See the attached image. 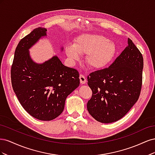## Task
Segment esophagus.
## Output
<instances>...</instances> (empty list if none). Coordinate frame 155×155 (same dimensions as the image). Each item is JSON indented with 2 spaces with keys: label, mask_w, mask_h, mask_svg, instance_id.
Returning <instances> with one entry per match:
<instances>
[{
  "label": "esophagus",
  "mask_w": 155,
  "mask_h": 155,
  "mask_svg": "<svg viewBox=\"0 0 155 155\" xmlns=\"http://www.w3.org/2000/svg\"><path fill=\"white\" fill-rule=\"evenodd\" d=\"M79 79H80V83L81 84H85L87 82V79H86L85 76L82 74L79 75Z\"/></svg>",
  "instance_id": "esophagus-1"
}]
</instances>
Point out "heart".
<instances>
[{
	"label": "heart",
	"instance_id": "1",
	"mask_svg": "<svg viewBox=\"0 0 155 155\" xmlns=\"http://www.w3.org/2000/svg\"><path fill=\"white\" fill-rule=\"evenodd\" d=\"M65 52L72 61L79 59V54H87V64L92 68H101L109 64L116 52L113 41L99 34H83L75 39L73 46H67Z\"/></svg>",
	"mask_w": 155,
	"mask_h": 155
}]
</instances>
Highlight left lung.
<instances>
[{"instance_id": "obj_1", "label": "left lung", "mask_w": 155, "mask_h": 155, "mask_svg": "<svg viewBox=\"0 0 155 155\" xmlns=\"http://www.w3.org/2000/svg\"><path fill=\"white\" fill-rule=\"evenodd\" d=\"M128 44L109 67L92 72L87 76L92 92L87 110L101 123H112L123 118L139 98L143 59L129 38Z\"/></svg>"}]
</instances>
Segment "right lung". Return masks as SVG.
<instances>
[{"label":"right lung","mask_w":155,"mask_h":155,"mask_svg":"<svg viewBox=\"0 0 155 155\" xmlns=\"http://www.w3.org/2000/svg\"><path fill=\"white\" fill-rule=\"evenodd\" d=\"M46 31L44 28H37L19 41L11 80L25 110L36 119L50 121L62 113L67 97L79 85V74L76 69L64 66L57 56L41 64L33 62L28 49Z\"/></svg>","instance_id":"1"}]
</instances>
